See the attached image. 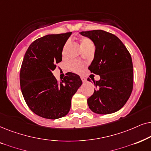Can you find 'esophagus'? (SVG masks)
Here are the masks:
<instances>
[{
	"mask_svg": "<svg viewBox=\"0 0 151 151\" xmlns=\"http://www.w3.org/2000/svg\"><path fill=\"white\" fill-rule=\"evenodd\" d=\"M81 79L82 81H83V83H84V82H86V79L85 77H81Z\"/></svg>",
	"mask_w": 151,
	"mask_h": 151,
	"instance_id": "obj_1",
	"label": "esophagus"
}]
</instances>
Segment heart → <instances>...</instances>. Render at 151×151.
Wrapping results in <instances>:
<instances>
[{"mask_svg": "<svg viewBox=\"0 0 151 151\" xmlns=\"http://www.w3.org/2000/svg\"><path fill=\"white\" fill-rule=\"evenodd\" d=\"M80 45H81L82 50H84L87 47L93 46V44H92V41H90L89 39H88V38H82L81 39V41H80ZM68 42H66L63 48V52H62L63 55L65 54V50L68 47ZM68 67H69L70 69L72 70V71L78 72L81 71L82 69H83V64L81 63V62H79L77 61H72L68 63Z\"/></svg>", "mask_w": 151, "mask_h": 151, "instance_id": "obj_1", "label": "heart"}]
</instances>
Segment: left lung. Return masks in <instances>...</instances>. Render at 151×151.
I'll return each mask as SVG.
<instances>
[{
	"instance_id": "left-lung-1",
	"label": "left lung",
	"mask_w": 151,
	"mask_h": 151,
	"mask_svg": "<svg viewBox=\"0 0 151 151\" xmlns=\"http://www.w3.org/2000/svg\"><path fill=\"white\" fill-rule=\"evenodd\" d=\"M80 34L95 45L93 61L88 69L100 76L94 81V93L88 99L90 109L96 114L115 112L125 105L133 87V67L129 52L115 35L104 30H91ZM88 81H90L88 78Z\"/></svg>"
}]
</instances>
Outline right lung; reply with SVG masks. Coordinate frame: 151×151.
I'll return each instance as SVG.
<instances>
[{
  "mask_svg": "<svg viewBox=\"0 0 151 151\" xmlns=\"http://www.w3.org/2000/svg\"><path fill=\"white\" fill-rule=\"evenodd\" d=\"M72 32L48 35L29 46L20 72V85L24 99L34 113L56 119L70 110L72 96L81 86L77 74L68 72L58 82L52 71L62 61L63 46Z\"/></svg>",
  "mask_w": 151,
  "mask_h": 151,
  "instance_id": "add662e5",
  "label": "right lung"
}]
</instances>
